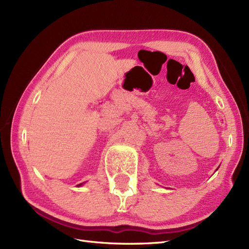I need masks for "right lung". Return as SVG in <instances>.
I'll return each mask as SVG.
<instances>
[{
    "label": "right lung",
    "mask_w": 249,
    "mask_h": 249,
    "mask_svg": "<svg viewBox=\"0 0 249 249\" xmlns=\"http://www.w3.org/2000/svg\"><path fill=\"white\" fill-rule=\"evenodd\" d=\"M80 185H81V184H80ZM80 185H78V186H80Z\"/></svg>",
    "instance_id": "1"
}]
</instances>
